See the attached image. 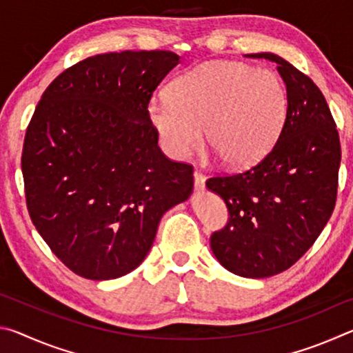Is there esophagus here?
Returning <instances> with one entry per match:
<instances>
[{"label": "esophagus", "mask_w": 353, "mask_h": 353, "mask_svg": "<svg viewBox=\"0 0 353 353\" xmlns=\"http://www.w3.org/2000/svg\"><path fill=\"white\" fill-rule=\"evenodd\" d=\"M193 176H194V187L198 188V190L204 188V187H205V176L202 174V172H201L199 170H196Z\"/></svg>", "instance_id": "1"}]
</instances>
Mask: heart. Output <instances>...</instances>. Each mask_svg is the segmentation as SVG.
Returning <instances> with one entry per match:
<instances>
[{"label":"heart","instance_id":"1","mask_svg":"<svg viewBox=\"0 0 353 353\" xmlns=\"http://www.w3.org/2000/svg\"><path fill=\"white\" fill-rule=\"evenodd\" d=\"M288 115V93L276 71L243 62H207L148 103L165 151L185 159L208 145L229 168H248L276 145Z\"/></svg>","mask_w":353,"mask_h":353}]
</instances>
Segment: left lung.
Returning <instances> with one entry per match:
<instances>
[{"instance_id":"left-lung-1","label":"left lung","mask_w":353,"mask_h":353,"mask_svg":"<svg viewBox=\"0 0 353 353\" xmlns=\"http://www.w3.org/2000/svg\"><path fill=\"white\" fill-rule=\"evenodd\" d=\"M288 93V115L260 162L207 179L230 218L210 236L214 256L241 277L265 279L291 268L321 235L338 193L341 145L324 94L307 74L271 52Z\"/></svg>"}]
</instances>
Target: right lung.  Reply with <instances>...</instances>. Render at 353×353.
I'll list each match as a JSON object with an SVG mask.
<instances>
[{
  "instance_id": "right-lung-1",
  "label": "right lung",
  "mask_w": 353,
  "mask_h": 353,
  "mask_svg": "<svg viewBox=\"0 0 353 353\" xmlns=\"http://www.w3.org/2000/svg\"><path fill=\"white\" fill-rule=\"evenodd\" d=\"M179 59L171 51L87 57L59 74L35 107L21 154L28 212L77 276L134 271L163 213L193 191V166L160 151L148 117Z\"/></svg>"
}]
</instances>
